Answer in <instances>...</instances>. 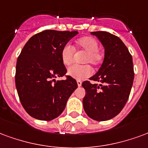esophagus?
<instances>
[{"instance_id":"34e87169","label":"esophagus","mask_w":148,"mask_h":148,"mask_svg":"<svg viewBox=\"0 0 148 148\" xmlns=\"http://www.w3.org/2000/svg\"><path fill=\"white\" fill-rule=\"evenodd\" d=\"M77 85H78V87H81L82 82L80 80H77Z\"/></svg>"}]
</instances>
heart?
<instances>
[{"instance_id": "1", "label": "heart", "mask_w": 148, "mask_h": 148, "mask_svg": "<svg viewBox=\"0 0 148 148\" xmlns=\"http://www.w3.org/2000/svg\"><path fill=\"white\" fill-rule=\"evenodd\" d=\"M79 49L87 53L84 63H90L92 65L99 64L102 60V54L99 50V42L95 38L90 36L84 37L76 42ZM61 59L65 66H69L73 62L74 49L69 44L63 46L61 51ZM68 75L77 80H83L91 75V69L89 65H73L68 69Z\"/></svg>"}]
</instances>
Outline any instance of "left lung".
I'll use <instances>...</instances> for the list:
<instances>
[{"instance_id":"1","label":"left lung","mask_w":148,"mask_h":148,"mask_svg":"<svg viewBox=\"0 0 148 148\" xmlns=\"http://www.w3.org/2000/svg\"><path fill=\"white\" fill-rule=\"evenodd\" d=\"M90 34L101 42L105 55L99 71L90 78L101 84H82L86 91L83 105L88 117L103 121L117 116L128 101L134 79L133 63L129 49L119 38L106 31Z\"/></svg>"}]
</instances>
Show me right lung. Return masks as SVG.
I'll use <instances>...</instances> for the list:
<instances>
[{"label": "right lung", "mask_w": 148, "mask_h": 148, "mask_svg": "<svg viewBox=\"0 0 148 148\" xmlns=\"http://www.w3.org/2000/svg\"><path fill=\"white\" fill-rule=\"evenodd\" d=\"M77 34L76 31H42L27 41L17 59V93L23 107L35 119L51 121L60 116L78 87L71 76L55 80L67 73L61 49Z\"/></svg>", "instance_id": "add662e5"}]
</instances>
